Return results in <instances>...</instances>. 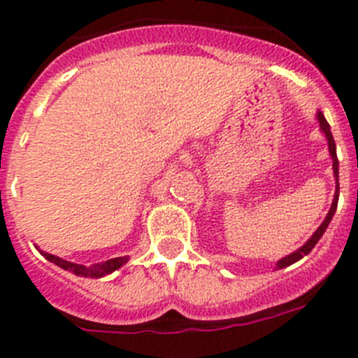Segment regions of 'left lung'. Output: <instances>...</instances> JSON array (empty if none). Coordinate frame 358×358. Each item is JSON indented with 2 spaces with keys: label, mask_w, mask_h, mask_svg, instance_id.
<instances>
[{
  "label": "left lung",
  "mask_w": 358,
  "mask_h": 358,
  "mask_svg": "<svg viewBox=\"0 0 358 358\" xmlns=\"http://www.w3.org/2000/svg\"><path fill=\"white\" fill-rule=\"evenodd\" d=\"M317 120H320V127L321 131L324 133V136H327V140H329V152L330 156H332V169H334V176H336V182H337V188H336V195H334V202H332V208H330L329 215H327V218L323 220V224L317 227V231L314 232L313 236H310V239L307 241L303 247L298 248L296 252H293V254L286 255V257H282L280 261L277 262V268L280 270V268H286V266H291L293 262L300 261L303 255L309 254L310 250H313L314 247H316V243L321 239V236H323V232L327 231V227H329V224L332 222V216L334 213H336L337 209V201H339V162H337V152H336V142H334V136L332 133H330V126L329 122H327V119L323 117V113L321 111H317Z\"/></svg>",
  "instance_id": "left-lung-1"
}]
</instances>
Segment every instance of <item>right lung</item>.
<instances>
[{"mask_svg": "<svg viewBox=\"0 0 358 358\" xmlns=\"http://www.w3.org/2000/svg\"><path fill=\"white\" fill-rule=\"evenodd\" d=\"M41 254L44 255L48 261L55 262L57 266L64 268V270L71 271V273L78 275V277H90V278H101V277H104V275L111 273V271L119 270L122 264H126L127 259H129L127 255H124V257H115V259H108V261H104V262H97V264H92V266H83V264L69 262V261H65V259L57 257V255L48 254V252L41 250Z\"/></svg>", "mask_w": 358, "mask_h": 358, "instance_id": "1", "label": "right lung"}]
</instances>
